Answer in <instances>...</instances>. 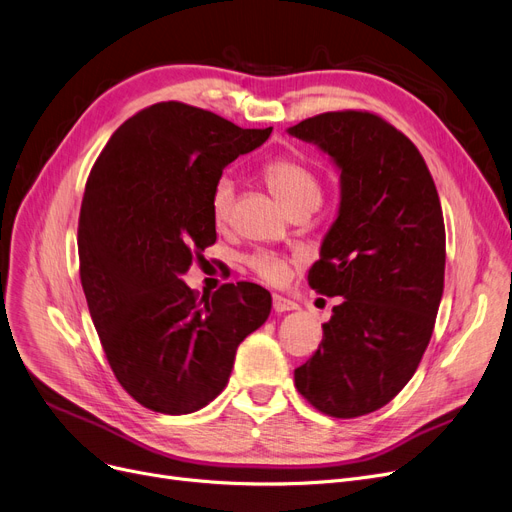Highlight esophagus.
Instances as JSON below:
<instances>
[{
	"label": "esophagus",
	"mask_w": 512,
	"mask_h": 512,
	"mask_svg": "<svg viewBox=\"0 0 512 512\" xmlns=\"http://www.w3.org/2000/svg\"><path fill=\"white\" fill-rule=\"evenodd\" d=\"M273 309H275V313L296 311V309H298V304H296L294 300H290V298H283V296L275 294V296H273Z\"/></svg>",
	"instance_id": "34e87169"
}]
</instances>
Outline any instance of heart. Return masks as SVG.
I'll use <instances>...</instances> for the list:
<instances>
[{
	"instance_id": "obj_1",
	"label": "heart",
	"mask_w": 512,
	"mask_h": 512,
	"mask_svg": "<svg viewBox=\"0 0 512 512\" xmlns=\"http://www.w3.org/2000/svg\"><path fill=\"white\" fill-rule=\"evenodd\" d=\"M260 176L264 185L275 195L285 210H300L311 208L315 210L321 199V185L317 174L306 166L302 159L296 157H275L264 163L260 168ZM233 199H235V185L233 180L222 176L218 178L208 199L210 218L216 229H224L231 220L233 212ZM248 267L267 283H281L288 275V260L271 254V252H256L248 258Z\"/></svg>"
}]
</instances>
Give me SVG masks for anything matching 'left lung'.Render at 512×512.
I'll list each match as a JSON object with an SVG mask.
<instances>
[{
  "label": "left lung",
  "mask_w": 512,
  "mask_h": 512,
  "mask_svg": "<svg viewBox=\"0 0 512 512\" xmlns=\"http://www.w3.org/2000/svg\"><path fill=\"white\" fill-rule=\"evenodd\" d=\"M292 136L340 168V210L309 271L323 296H342L313 357L294 370L298 393L332 418L380 410L410 382L443 296L445 224L414 142L370 111H330Z\"/></svg>",
  "instance_id": "1"
}]
</instances>
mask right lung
Here are the masks:
<instances>
[{"mask_svg": "<svg viewBox=\"0 0 512 512\" xmlns=\"http://www.w3.org/2000/svg\"><path fill=\"white\" fill-rule=\"evenodd\" d=\"M271 130L157 102L124 121L92 166L77 227L81 288L117 382L153 412L214 401L239 342L271 313L256 283L199 296L180 279L216 241L212 185Z\"/></svg>", "mask_w": 512, "mask_h": 512, "instance_id": "1", "label": "right lung"}]
</instances>
